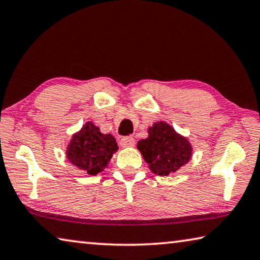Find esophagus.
<instances>
[{
	"mask_svg": "<svg viewBox=\"0 0 260 260\" xmlns=\"http://www.w3.org/2000/svg\"><path fill=\"white\" fill-rule=\"evenodd\" d=\"M135 144V140L132 136H125V138H121L120 140V146L121 147H133Z\"/></svg>",
	"mask_w": 260,
	"mask_h": 260,
	"instance_id": "1",
	"label": "esophagus"
}]
</instances>
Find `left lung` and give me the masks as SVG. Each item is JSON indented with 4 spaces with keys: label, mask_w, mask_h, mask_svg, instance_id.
<instances>
[{
    "label": "left lung",
    "mask_w": 260,
    "mask_h": 260,
    "mask_svg": "<svg viewBox=\"0 0 260 260\" xmlns=\"http://www.w3.org/2000/svg\"><path fill=\"white\" fill-rule=\"evenodd\" d=\"M148 134L147 139L139 141L138 149L152 173L162 177L174 173L191 158L192 148L189 141L167 122H155L149 127Z\"/></svg>",
    "instance_id": "left-lung-1"
}]
</instances>
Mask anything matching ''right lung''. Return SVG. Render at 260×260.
I'll return each instance as SVG.
<instances>
[{"label":"right lung","mask_w":260,"mask_h":260,"mask_svg":"<svg viewBox=\"0 0 260 260\" xmlns=\"http://www.w3.org/2000/svg\"><path fill=\"white\" fill-rule=\"evenodd\" d=\"M117 150L116 139L111 134H102L98 126L88 121L72 136L67 157L79 170L89 175H96L105 170Z\"/></svg>","instance_id":"right-lung-1"}]
</instances>
